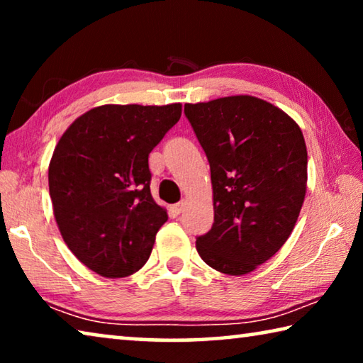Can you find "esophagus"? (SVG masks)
<instances>
[{
	"instance_id": "34e87169",
	"label": "esophagus",
	"mask_w": 363,
	"mask_h": 363,
	"mask_svg": "<svg viewBox=\"0 0 363 363\" xmlns=\"http://www.w3.org/2000/svg\"><path fill=\"white\" fill-rule=\"evenodd\" d=\"M186 206H187V200H181L179 203L174 205V211L176 213H182L184 210H186Z\"/></svg>"
}]
</instances>
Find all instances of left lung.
<instances>
[{
  "label": "left lung",
  "instance_id": "left-lung-1",
  "mask_svg": "<svg viewBox=\"0 0 363 363\" xmlns=\"http://www.w3.org/2000/svg\"><path fill=\"white\" fill-rule=\"evenodd\" d=\"M184 113L211 169L214 223L196 251L218 272H253L284 247L304 203L303 131L255 96L186 104Z\"/></svg>",
  "mask_w": 363,
  "mask_h": 363
}]
</instances>
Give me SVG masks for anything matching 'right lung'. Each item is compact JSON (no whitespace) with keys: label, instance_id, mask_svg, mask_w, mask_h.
<instances>
[{"label":"right lung","instance_id":"obj_1","mask_svg":"<svg viewBox=\"0 0 363 363\" xmlns=\"http://www.w3.org/2000/svg\"><path fill=\"white\" fill-rule=\"evenodd\" d=\"M181 113V104L94 107L54 149L48 179L60 235L102 277L138 272L168 220L150 194L149 153Z\"/></svg>","mask_w":363,"mask_h":363}]
</instances>
